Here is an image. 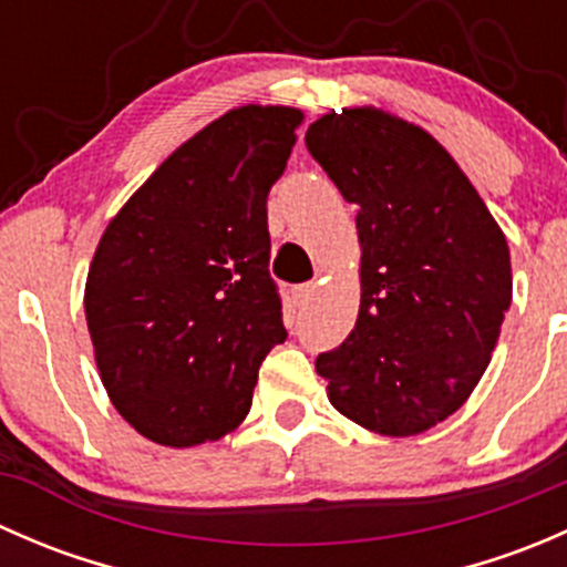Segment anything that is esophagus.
<instances>
[{
    "mask_svg": "<svg viewBox=\"0 0 567 567\" xmlns=\"http://www.w3.org/2000/svg\"><path fill=\"white\" fill-rule=\"evenodd\" d=\"M312 296H316V285L307 282V285H299V288L293 290V299H296V307H307L312 301Z\"/></svg>",
    "mask_w": 567,
    "mask_h": 567,
    "instance_id": "esophagus-1",
    "label": "esophagus"
}]
</instances>
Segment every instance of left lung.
Masks as SVG:
<instances>
[{
    "mask_svg": "<svg viewBox=\"0 0 567 567\" xmlns=\"http://www.w3.org/2000/svg\"><path fill=\"white\" fill-rule=\"evenodd\" d=\"M305 142L359 208L357 326L316 359L329 403L381 436L425 433L466 403L499 342L505 233L442 142L398 114H323Z\"/></svg>",
    "mask_w": 567,
    "mask_h": 567,
    "instance_id": "1",
    "label": "left lung"
}]
</instances>
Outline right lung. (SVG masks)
Listing matches in <instances>:
<instances>
[{
  "label": "right lung",
  "instance_id": "add662e5",
  "mask_svg": "<svg viewBox=\"0 0 567 567\" xmlns=\"http://www.w3.org/2000/svg\"><path fill=\"white\" fill-rule=\"evenodd\" d=\"M305 112L230 109L169 153L112 216L84 285L104 390L167 447L236 431L257 370L285 342L266 199Z\"/></svg>",
  "mask_w": 567,
  "mask_h": 567
}]
</instances>
